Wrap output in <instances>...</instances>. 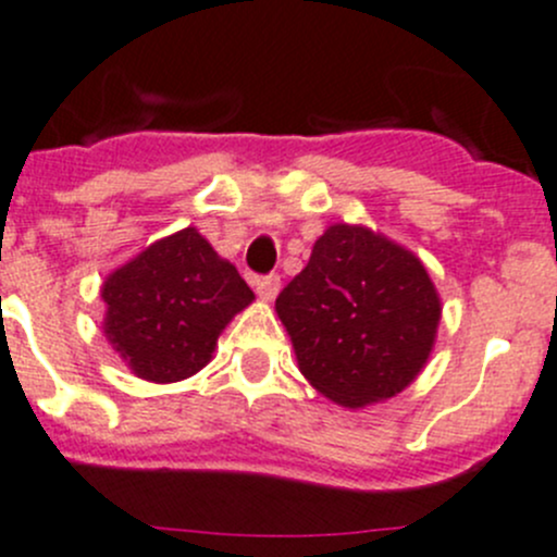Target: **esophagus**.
Here are the masks:
<instances>
[{"label": "esophagus", "mask_w": 557, "mask_h": 557, "mask_svg": "<svg viewBox=\"0 0 557 557\" xmlns=\"http://www.w3.org/2000/svg\"><path fill=\"white\" fill-rule=\"evenodd\" d=\"M256 290L263 301H272L280 294V274H267L256 280Z\"/></svg>", "instance_id": "obj_1"}]
</instances>
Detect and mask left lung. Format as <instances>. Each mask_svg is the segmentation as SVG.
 <instances>
[{"instance_id":"8db88e82","label":"left lung","mask_w":557,"mask_h":557,"mask_svg":"<svg viewBox=\"0 0 557 557\" xmlns=\"http://www.w3.org/2000/svg\"><path fill=\"white\" fill-rule=\"evenodd\" d=\"M299 370L345 408L394 397L428 361L441 301L413 252L359 228L332 225L307 267L280 290Z\"/></svg>"}]
</instances>
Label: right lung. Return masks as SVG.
<instances>
[{"mask_svg": "<svg viewBox=\"0 0 557 557\" xmlns=\"http://www.w3.org/2000/svg\"><path fill=\"white\" fill-rule=\"evenodd\" d=\"M106 337L129 370L154 383L190 377L225 323L252 301L234 263L196 228H185L124 263L102 285Z\"/></svg>", "mask_w": 557, "mask_h": 557, "instance_id": "obj_1", "label": "right lung"}]
</instances>
